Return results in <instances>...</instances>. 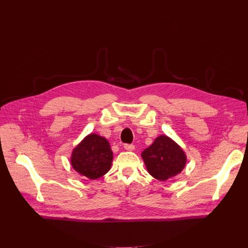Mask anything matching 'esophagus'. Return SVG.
<instances>
[{"instance_id":"obj_1","label":"esophagus","mask_w":248,"mask_h":248,"mask_svg":"<svg viewBox=\"0 0 248 248\" xmlns=\"http://www.w3.org/2000/svg\"><path fill=\"white\" fill-rule=\"evenodd\" d=\"M124 147L125 150H128V151L134 150V145L133 144H124Z\"/></svg>"}]
</instances>
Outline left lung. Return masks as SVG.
<instances>
[{
    "instance_id": "8db88e82",
    "label": "left lung",
    "mask_w": 248,
    "mask_h": 248,
    "mask_svg": "<svg viewBox=\"0 0 248 248\" xmlns=\"http://www.w3.org/2000/svg\"><path fill=\"white\" fill-rule=\"evenodd\" d=\"M141 156L149 173L162 182L180 173L186 162L183 149L166 135L157 137Z\"/></svg>"
}]
</instances>
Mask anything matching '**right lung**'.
<instances>
[{
    "instance_id": "1",
    "label": "right lung",
    "mask_w": 248,
    "mask_h": 248,
    "mask_svg": "<svg viewBox=\"0 0 248 248\" xmlns=\"http://www.w3.org/2000/svg\"><path fill=\"white\" fill-rule=\"evenodd\" d=\"M112 160L113 152L108 140L97 134L86 136L72 154L73 168L90 180L108 172Z\"/></svg>"
}]
</instances>
